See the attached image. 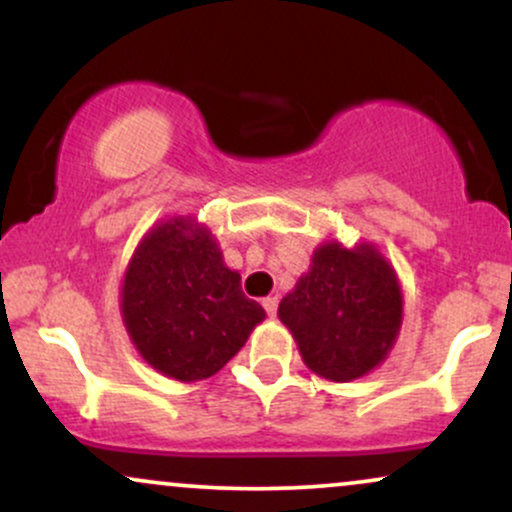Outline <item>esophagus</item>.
<instances>
[{
  "label": "esophagus",
  "mask_w": 512,
  "mask_h": 512,
  "mask_svg": "<svg viewBox=\"0 0 512 512\" xmlns=\"http://www.w3.org/2000/svg\"><path fill=\"white\" fill-rule=\"evenodd\" d=\"M262 305H264V310H267V315L269 317H274L276 315V308H279V298L276 296H267L262 301Z\"/></svg>",
  "instance_id": "1"
}]
</instances>
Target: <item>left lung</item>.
Wrapping results in <instances>:
<instances>
[{
    "label": "left lung",
    "mask_w": 512,
    "mask_h": 512,
    "mask_svg": "<svg viewBox=\"0 0 512 512\" xmlns=\"http://www.w3.org/2000/svg\"><path fill=\"white\" fill-rule=\"evenodd\" d=\"M397 272L373 243L317 245L310 269L279 303L303 363L332 383H351L385 361L402 330Z\"/></svg>",
    "instance_id": "1"
}]
</instances>
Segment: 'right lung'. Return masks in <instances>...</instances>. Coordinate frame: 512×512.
<instances>
[{"instance_id":"add662e5","label":"right lung","mask_w":512,"mask_h":512,"mask_svg":"<svg viewBox=\"0 0 512 512\" xmlns=\"http://www.w3.org/2000/svg\"><path fill=\"white\" fill-rule=\"evenodd\" d=\"M120 313L139 356L180 383L219 373L267 317L195 216L156 223L139 240L122 279Z\"/></svg>"}]
</instances>
